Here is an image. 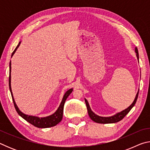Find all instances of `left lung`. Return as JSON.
Here are the masks:
<instances>
[{"mask_svg":"<svg viewBox=\"0 0 150 150\" xmlns=\"http://www.w3.org/2000/svg\"><path fill=\"white\" fill-rule=\"evenodd\" d=\"M135 52L136 53V57H137V59H138V62H139L138 51V49H137L136 47H135ZM138 93H139V90L138 91V93H137V94H136L135 98H134L133 103H132L128 108H126V109H124V110L119 112L116 113L115 115H114L112 116H106V117H105V116H100L96 115V114L92 110H91L90 105H89V104H88L87 100L86 99V98H85V101L86 105H87L88 116H89V117L91 118V120H93L94 122H96V123L111 124V123L118 122L120 121L122 119H123L124 118V116H125L127 114H128L129 112L130 111L131 109L134 107V105H135L136 100H137V98H138Z\"/></svg>","mask_w":150,"mask_h":150,"instance_id":"obj_1","label":"left lung"}]
</instances>
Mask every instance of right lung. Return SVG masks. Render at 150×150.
I'll return each mask as SVG.
<instances>
[{"label":"right lung","mask_w":150,"mask_h":150,"mask_svg":"<svg viewBox=\"0 0 150 150\" xmlns=\"http://www.w3.org/2000/svg\"><path fill=\"white\" fill-rule=\"evenodd\" d=\"M20 44H21V42H19V44H18L16 47L15 48V50L13 52H12L11 57L13 56V55L15 54L16 51L17 50L18 48L20 46ZM9 88H10V91H11V95H12V100H13L14 105V107L16 108V110L18 112V114L21 116L22 118H24L25 120H26L28 122L30 123L32 125H34V126L37 127V128H50V127L54 126L55 125H57V124H59L61 121H62V118H63V107H64V105H65V102L67 98L69 96L71 93H72V91L73 90V88H70L68 91H66L64 95L63 96L62 100L61 102L60 105L59 106V107L57 108L56 111L55 112L54 114L51 115L50 116H45V117H38V116H32V115H26L22 112L20 110L19 108L18 107L17 105L16 104V102H15L14 96H13V94H12V88H11V61L10 62L9 64Z\"/></svg>","instance_id":"obj_1"}]
</instances>
